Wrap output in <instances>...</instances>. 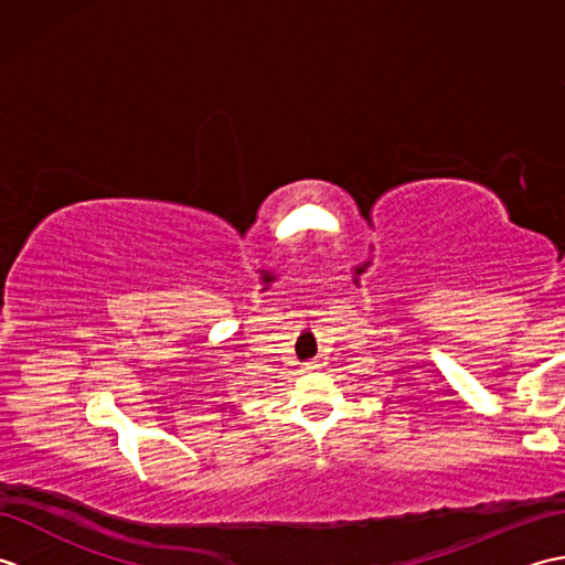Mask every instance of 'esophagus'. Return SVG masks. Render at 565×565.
Instances as JSON below:
<instances>
[{"label": "esophagus", "mask_w": 565, "mask_h": 565, "mask_svg": "<svg viewBox=\"0 0 565 565\" xmlns=\"http://www.w3.org/2000/svg\"><path fill=\"white\" fill-rule=\"evenodd\" d=\"M318 366H320L318 362H306V364H303V371H318Z\"/></svg>", "instance_id": "1"}]
</instances>
